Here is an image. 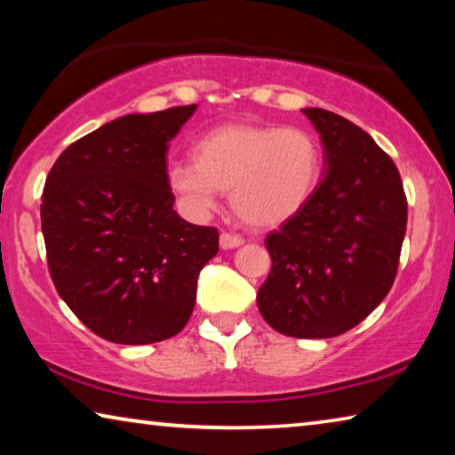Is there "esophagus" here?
<instances>
[{
  "label": "esophagus",
  "mask_w": 455,
  "mask_h": 455,
  "mask_svg": "<svg viewBox=\"0 0 455 455\" xmlns=\"http://www.w3.org/2000/svg\"><path fill=\"white\" fill-rule=\"evenodd\" d=\"M243 243H244V238L238 236V235H233V233H222L220 235V249H225V251L236 249V246H241Z\"/></svg>",
  "instance_id": "obj_1"
}]
</instances>
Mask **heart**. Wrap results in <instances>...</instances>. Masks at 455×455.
I'll list each match as a JSON object with an SVG mask.
<instances>
[{
	"instance_id": "1",
	"label": "heart",
	"mask_w": 455,
	"mask_h": 455,
	"mask_svg": "<svg viewBox=\"0 0 455 455\" xmlns=\"http://www.w3.org/2000/svg\"><path fill=\"white\" fill-rule=\"evenodd\" d=\"M192 160H172L166 182L192 217L217 211L220 192L252 227H276L313 198L323 174L319 138L307 128L228 124L200 136Z\"/></svg>"
}]
</instances>
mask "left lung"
<instances>
[{
	"instance_id": "obj_1",
	"label": "left lung",
	"mask_w": 455,
	"mask_h": 455,
	"mask_svg": "<svg viewBox=\"0 0 455 455\" xmlns=\"http://www.w3.org/2000/svg\"><path fill=\"white\" fill-rule=\"evenodd\" d=\"M323 144V180L301 212L267 236L273 267L257 292L283 335L327 339L363 321L394 284L407 227L397 172L365 130L305 108Z\"/></svg>"
}]
</instances>
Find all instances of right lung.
<instances>
[{
  "label": "right lung",
  "mask_w": 455,
  "mask_h": 455,
  "mask_svg": "<svg viewBox=\"0 0 455 455\" xmlns=\"http://www.w3.org/2000/svg\"><path fill=\"white\" fill-rule=\"evenodd\" d=\"M196 104L128 114L68 146L42 195L52 281L106 341L148 345L180 333L219 230L180 219L166 182L168 142Z\"/></svg>",
  "instance_id": "1"
}]
</instances>
